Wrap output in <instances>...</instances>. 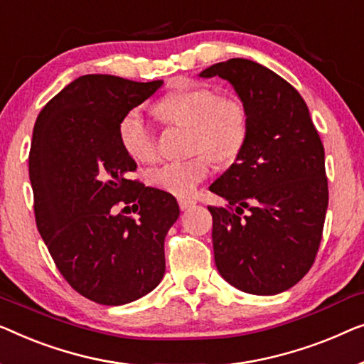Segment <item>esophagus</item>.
<instances>
[{"instance_id":"obj_1","label":"esophagus","mask_w":364,"mask_h":364,"mask_svg":"<svg viewBox=\"0 0 364 364\" xmlns=\"http://www.w3.org/2000/svg\"><path fill=\"white\" fill-rule=\"evenodd\" d=\"M178 203H180V209H181V211H186V209L193 208L194 204H196V201H194V199H184V198L178 199Z\"/></svg>"}]
</instances>
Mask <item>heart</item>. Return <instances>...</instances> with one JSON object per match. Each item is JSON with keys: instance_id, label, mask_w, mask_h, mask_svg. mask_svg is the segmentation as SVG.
<instances>
[{"instance_id": "1", "label": "heart", "mask_w": 364, "mask_h": 364, "mask_svg": "<svg viewBox=\"0 0 364 364\" xmlns=\"http://www.w3.org/2000/svg\"><path fill=\"white\" fill-rule=\"evenodd\" d=\"M158 114L168 124L186 127L189 151L198 153L188 160L168 161L150 171L153 186L175 196H191L211 175V158L232 160L247 140L249 115L242 100L203 85H184L171 92L158 105ZM124 150L138 161H150L156 155L153 129L138 109L127 112L119 125ZM203 153L201 154L200 151Z\"/></svg>"}]
</instances>
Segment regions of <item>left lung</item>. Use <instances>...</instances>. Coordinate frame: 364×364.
<instances>
[{"label":"left lung","mask_w":364,"mask_h":364,"mask_svg":"<svg viewBox=\"0 0 364 364\" xmlns=\"http://www.w3.org/2000/svg\"><path fill=\"white\" fill-rule=\"evenodd\" d=\"M219 75L247 109V140L209 191L224 198L213 214L214 262L223 279L254 295L289 290L318 252L328 208L325 150L309 107L289 82L249 59L204 69Z\"/></svg>","instance_id":"1"}]
</instances>
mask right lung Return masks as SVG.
Returning a JSON list of instances; mask_svg holds the SVG:
<instances>
[{"label": "right lung", "mask_w": 364, "mask_h": 364, "mask_svg": "<svg viewBox=\"0 0 364 364\" xmlns=\"http://www.w3.org/2000/svg\"><path fill=\"white\" fill-rule=\"evenodd\" d=\"M163 85L87 74L38 115L29 151L36 226L59 272L100 305L146 295L165 275V237L180 216L176 199L132 180L136 163L119 125ZM133 203L139 218L115 215Z\"/></svg>", "instance_id": "obj_1"}]
</instances>
